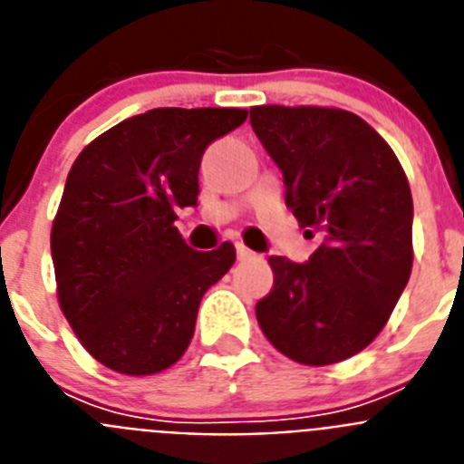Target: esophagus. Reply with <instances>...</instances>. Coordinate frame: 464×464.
<instances>
[{"instance_id":"esophagus-1","label":"esophagus","mask_w":464,"mask_h":464,"mask_svg":"<svg viewBox=\"0 0 464 464\" xmlns=\"http://www.w3.org/2000/svg\"><path fill=\"white\" fill-rule=\"evenodd\" d=\"M237 256H239V260H248V257H256V253L251 248H246L244 244H237Z\"/></svg>"}]
</instances>
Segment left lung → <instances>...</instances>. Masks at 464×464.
Here are the masks:
<instances>
[{
	"label": "left lung",
	"mask_w": 464,
	"mask_h": 464,
	"mask_svg": "<svg viewBox=\"0 0 464 464\" xmlns=\"http://www.w3.org/2000/svg\"><path fill=\"white\" fill-rule=\"evenodd\" d=\"M251 125L281 169L293 216L321 235L309 262L269 257L274 288L257 302V323L295 362H342L374 342L411 276L407 174L351 111L253 106Z\"/></svg>",
	"instance_id": "8db88e82"
}]
</instances>
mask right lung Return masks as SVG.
<instances>
[{
  "mask_svg": "<svg viewBox=\"0 0 464 464\" xmlns=\"http://www.w3.org/2000/svg\"><path fill=\"white\" fill-rule=\"evenodd\" d=\"M246 109H150L88 143L64 183L51 232L57 299L104 367L146 376L186 353L204 293L235 265V246L195 251L174 227L197 207L199 165Z\"/></svg>",
  "mask_w": 464,
  "mask_h": 464,
  "instance_id": "add662e5",
  "label": "right lung"
}]
</instances>
